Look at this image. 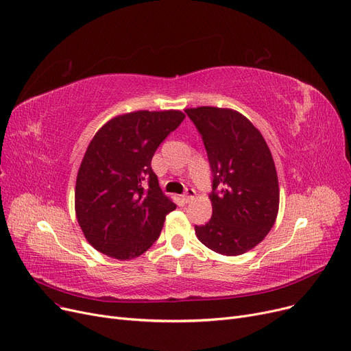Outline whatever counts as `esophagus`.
Instances as JSON below:
<instances>
[{
  "label": "esophagus",
  "instance_id": "esophagus-1",
  "mask_svg": "<svg viewBox=\"0 0 351 351\" xmlns=\"http://www.w3.org/2000/svg\"><path fill=\"white\" fill-rule=\"evenodd\" d=\"M194 197H195V190L187 189L186 193H184V195H182V202H184V203H190Z\"/></svg>",
  "mask_w": 351,
  "mask_h": 351
}]
</instances>
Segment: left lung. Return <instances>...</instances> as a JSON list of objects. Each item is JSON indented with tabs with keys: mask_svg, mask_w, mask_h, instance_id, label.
I'll return each mask as SVG.
<instances>
[{
	"mask_svg": "<svg viewBox=\"0 0 351 351\" xmlns=\"http://www.w3.org/2000/svg\"><path fill=\"white\" fill-rule=\"evenodd\" d=\"M213 173V215L195 236L223 256H240L264 240L276 223L280 189L274 160L261 132L231 108H187Z\"/></svg>",
	"mask_w": 351,
	"mask_h": 351,
	"instance_id": "left-lung-1",
	"label": "left lung"
}]
</instances>
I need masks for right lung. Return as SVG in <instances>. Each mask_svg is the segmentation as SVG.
I'll list each match as a JSON object with an SVG mask.
<instances>
[{
	"label": "right lung",
	"mask_w": 351,
	"mask_h": 351,
	"mask_svg": "<svg viewBox=\"0 0 351 351\" xmlns=\"http://www.w3.org/2000/svg\"><path fill=\"white\" fill-rule=\"evenodd\" d=\"M184 119L178 110H140L114 117L95 132L77 174L75 215L99 253L132 260L158 239L176 204L161 191L152 158Z\"/></svg>",
	"instance_id": "1"
}]
</instances>
